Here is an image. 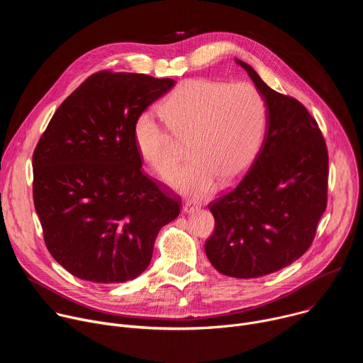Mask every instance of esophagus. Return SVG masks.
Segmentation results:
<instances>
[{
	"label": "esophagus",
	"mask_w": 363,
	"mask_h": 363,
	"mask_svg": "<svg viewBox=\"0 0 363 363\" xmlns=\"http://www.w3.org/2000/svg\"><path fill=\"white\" fill-rule=\"evenodd\" d=\"M199 202L198 201H185L184 202V206H182V211L185 213V214H191V213H194V211H196L198 208H199Z\"/></svg>",
	"instance_id": "1"
}]
</instances>
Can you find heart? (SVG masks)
<instances>
[{"instance_id":"obj_1","label":"heart","mask_w":363,"mask_h":363,"mask_svg":"<svg viewBox=\"0 0 363 363\" xmlns=\"http://www.w3.org/2000/svg\"><path fill=\"white\" fill-rule=\"evenodd\" d=\"M160 115L171 133L186 140L191 161L168 182L186 195L210 194L217 179L231 184L255 161L264 140L267 105L250 83L189 79L178 84L162 101ZM140 157L160 175H168L179 162L174 138L150 113L133 125Z\"/></svg>"}]
</instances>
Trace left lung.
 I'll use <instances>...</instances> for the list:
<instances>
[{
	"label": "left lung",
	"instance_id": "1",
	"mask_svg": "<svg viewBox=\"0 0 363 363\" xmlns=\"http://www.w3.org/2000/svg\"><path fill=\"white\" fill-rule=\"evenodd\" d=\"M235 62L266 100V135L237 186L210 202L216 231L203 248L221 274L255 279L290 266L312 244L328 203L329 157L318 122L301 103Z\"/></svg>",
	"mask_w": 363,
	"mask_h": 363
}]
</instances>
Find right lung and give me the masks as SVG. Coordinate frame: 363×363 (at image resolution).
Listing matches in <instances>:
<instances>
[{
    "instance_id": "add662e5",
    "label": "right lung",
    "mask_w": 363,
    "mask_h": 363,
    "mask_svg": "<svg viewBox=\"0 0 363 363\" xmlns=\"http://www.w3.org/2000/svg\"><path fill=\"white\" fill-rule=\"evenodd\" d=\"M175 84L99 72L56 111L33 153V198L44 242L70 274L125 283L150 263L160 230L179 216L178 196L142 172L133 125Z\"/></svg>"
}]
</instances>
